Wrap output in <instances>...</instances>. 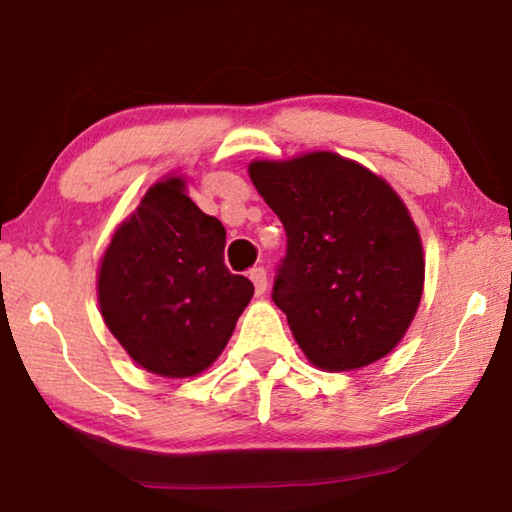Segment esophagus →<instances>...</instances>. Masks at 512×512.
Here are the masks:
<instances>
[{
	"mask_svg": "<svg viewBox=\"0 0 512 512\" xmlns=\"http://www.w3.org/2000/svg\"><path fill=\"white\" fill-rule=\"evenodd\" d=\"M248 276H250V280H253L255 292H257L259 296H262V294L266 292V285H269V278H266V271L262 269V266H255V269L248 271Z\"/></svg>",
	"mask_w": 512,
	"mask_h": 512,
	"instance_id": "34e87169",
	"label": "esophagus"
}]
</instances>
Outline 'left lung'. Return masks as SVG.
<instances>
[{
    "label": "left lung",
    "instance_id": "8db88e82",
    "mask_svg": "<svg viewBox=\"0 0 512 512\" xmlns=\"http://www.w3.org/2000/svg\"><path fill=\"white\" fill-rule=\"evenodd\" d=\"M287 250L271 299L317 368L354 370L402 340L423 294L421 236L386 181L317 151L250 165Z\"/></svg>",
    "mask_w": 512,
    "mask_h": 512
}]
</instances>
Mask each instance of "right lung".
<instances>
[{"label": "right lung", "instance_id": "right-lung-1", "mask_svg": "<svg viewBox=\"0 0 512 512\" xmlns=\"http://www.w3.org/2000/svg\"><path fill=\"white\" fill-rule=\"evenodd\" d=\"M253 282L225 266V227L156 183L112 236L98 273L105 324L144 370L193 377L216 361L253 299Z\"/></svg>", "mask_w": 512, "mask_h": 512}]
</instances>
